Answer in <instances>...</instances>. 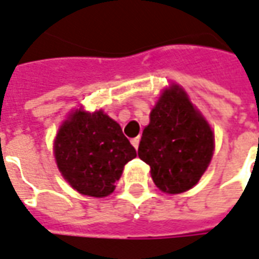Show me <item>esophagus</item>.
Here are the masks:
<instances>
[{
	"label": "esophagus",
	"mask_w": 259,
	"mask_h": 259,
	"mask_svg": "<svg viewBox=\"0 0 259 259\" xmlns=\"http://www.w3.org/2000/svg\"><path fill=\"white\" fill-rule=\"evenodd\" d=\"M139 141H141V138H139V137H137V138H134L133 141H131V144L134 145V148H135V149H138V146H139Z\"/></svg>",
	"instance_id": "esophagus-1"
}]
</instances>
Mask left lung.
I'll return each mask as SVG.
<instances>
[{
  "mask_svg": "<svg viewBox=\"0 0 259 259\" xmlns=\"http://www.w3.org/2000/svg\"><path fill=\"white\" fill-rule=\"evenodd\" d=\"M213 133L179 86L163 92L142 133L138 156L150 166L162 191L180 194L192 188L213 155Z\"/></svg>",
  "mask_w": 259,
  "mask_h": 259,
  "instance_id": "obj_1",
  "label": "left lung"
}]
</instances>
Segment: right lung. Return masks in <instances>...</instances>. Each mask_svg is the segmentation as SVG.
Returning <instances> with one entry per match:
<instances>
[{
    "label": "right lung",
    "instance_id": "1",
    "mask_svg": "<svg viewBox=\"0 0 259 259\" xmlns=\"http://www.w3.org/2000/svg\"><path fill=\"white\" fill-rule=\"evenodd\" d=\"M60 171L83 195L107 197L137 150L121 126L103 111H76L65 121L54 142Z\"/></svg>",
    "mask_w": 259,
    "mask_h": 259
}]
</instances>
